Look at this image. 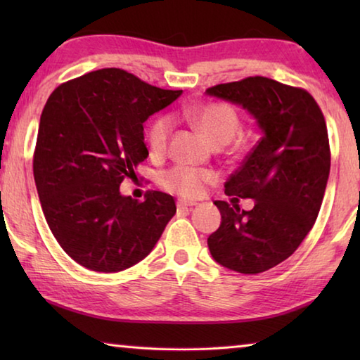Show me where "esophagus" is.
I'll use <instances>...</instances> for the list:
<instances>
[{"mask_svg": "<svg viewBox=\"0 0 360 360\" xmlns=\"http://www.w3.org/2000/svg\"><path fill=\"white\" fill-rule=\"evenodd\" d=\"M195 206V203H192V202H184V200H179L178 202V210H191V208H193Z\"/></svg>", "mask_w": 360, "mask_h": 360, "instance_id": "1", "label": "esophagus"}]
</instances>
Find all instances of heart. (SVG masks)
I'll use <instances>...</instances> for the list:
<instances>
[{"label":"heart","instance_id":"1","mask_svg":"<svg viewBox=\"0 0 360 360\" xmlns=\"http://www.w3.org/2000/svg\"><path fill=\"white\" fill-rule=\"evenodd\" d=\"M191 119L205 136L214 146L227 144L240 129V117L236 111L224 103H208V105L195 106L187 111ZM172 119L168 115H157L146 130V143L152 155L162 154L167 148ZM214 181V174L206 169L178 165L160 176V184L168 192L178 193L181 197L193 198L202 193L203 186Z\"/></svg>","mask_w":360,"mask_h":360}]
</instances>
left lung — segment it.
<instances>
[{
  "instance_id": "8db88e82",
  "label": "left lung",
  "mask_w": 360,
  "mask_h": 360,
  "mask_svg": "<svg viewBox=\"0 0 360 360\" xmlns=\"http://www.w3.org/2000/svg\"><path fill=\"white\" fill-rule=\"evenodd\" d=\"M206 95L246 109L262 135L224 184L227 195L255 200L254 208L214 202L221 225L208 238L219 265L257 275L290 257L319 214L330 173L326 120L307 90L262 76L219 84Z\"/></svg>"
}]
</instances>
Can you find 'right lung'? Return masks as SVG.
<instances>
[{"instance_id": "right-lung-1", "label": "right lung", "mask_w": 360, "mask_h": 360, "mask_svg": "<svg viewBox=\"0 0 360 360\" xmlns=\"http://www.w3.org/2000/svg\"><path fill=\"white\" fill-rule=\"evenodd\" d=\"M124 70L105 68L65 82L41 114L33 173L42 212L63 251L89 270L115 273L157 245L176 205L149 192L120 193L149 155L143 124L178 98Z\"/></svg>"}]
</instances>
